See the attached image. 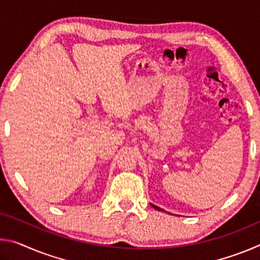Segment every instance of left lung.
<instances>
[{
  "label": "left lung",
  "mask_w": 260,
  "mask_h": 260,
  "mask_svg": "<svg viewBox=\"0 0 260 260\" xmlns=\"http://www.w3.org/2000/svg\"><path fill=\"white\" fill-rule=\"evenodd\" d=\"M151 206H152V208H155L156 210H159V211H162L160 208H158V206H155V205H153V204H151Z\"/></svg>",
  "instance_id": "8db88e82"
}]
</instances>
